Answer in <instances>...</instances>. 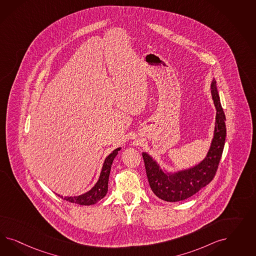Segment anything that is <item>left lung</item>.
<instances>
[{
  "mask_svg": "<svg viewBox=\"0 0 256 256\" xmlns=\"http://www.w3.org/2000/svg\"><path fill=\"white\" fill-rule=\"evenodd\" d=\"M217 82L213 80L211 93L217 108L214 139L206 158L199 165L174 176H167L146 153H142L148 182L153 192L163 201H183L190 198L213 180L224 148L226 137L225 114L218 94Z\"/></svg>",
  "mask_w": 256,
  "mask_h": 256,
  "instance_id": "left-lung-1",
  "label": "left lung"
}]
</instances>
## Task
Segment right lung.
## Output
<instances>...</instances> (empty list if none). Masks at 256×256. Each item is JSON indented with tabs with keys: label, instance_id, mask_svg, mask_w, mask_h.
Here are the masks:
<instances>
[{
	"label": "right lung",
	"instance_id": "right-lung-1",
	"mask_svg": "<svg viewBox=\"0 0 256 256\" xmlns=\"http://www.w3.org/2000/svg\"><path fill=\"white\" fill-rule=\"evenodd\" d=\"M119 150H120V148H117L116 150H114L112 153H110L106 158L104 164H103V167H102V170H101L100 179L91 190H89L88 192L82 194V195L77 196V197H62L60 195H58V196H60L62 199L66 200V201L75 202V204H80V206H90V204H94L96 202L101 200L108 192L110 172L112 162H114V158L116 156Z\"/></svg>",
	"mask_w": 256,
	"mask_h": 256
}]
</instances>
